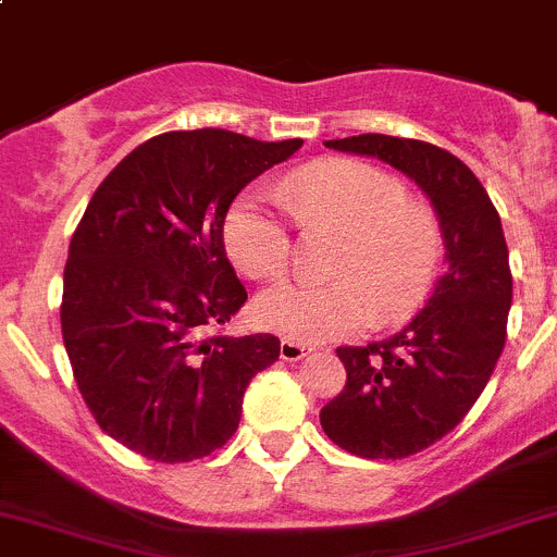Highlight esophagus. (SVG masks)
<instances>
[{"mask_svg":"<svg viewBox=\"0 0 557 557\" xmlns=\"http://www.w3.org/2000/svg\"><path fill=\"white\" fill-rule=\"evenodd\" d=\"M307 354H310V348H305L301 343H294V339H283V343H280V356H283L285 361H299L305 359Z\"/></svg>","mask_w":557,"mask_h":557,"instance_id":"1","label":"esophagus"}]
</instances>
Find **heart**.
<instances>
[{"instance_id": "obj_1", "label": "heart", "mask_w": 557, "mask_h": 557, "mask_svg": "<svg viewBox=\"0 0 557 557\" xmlns=\"http://www.w3.org/2000/svg\"><path fill=\"white\" fill-rule=\"evenodd\" d=\"M277 198L301 228L343 234L334 283H283L256 299V321L301 345L359 337L375 323L413 310L433 285L441 228L433 212L408 201L399 180L370 163L329 160L301 169L277 187ZM225 250L247 277H277L290 261L283 214L247 193L223 225Z\"/></svg>"}]
</instances>
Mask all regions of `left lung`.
<instances>
[{"instance_id":"obj_1","label":"left lung","mask_w":557,"mask_h":557,"mask_svg":"<svg viewBox=\"0 0 557 557\" xmlns=\"http://www.w3.org/2000/svg\"><path fill=\"white\" fill-rule=\"evenodd\" d=\"M329 149L377 158L430 198L446 247V272L397 334L337 348L348 381L321 408L339 449L399 460L457 428L487 386L506 343L509 247L482 182L446 149L394 135H350Z\"/></svg>"}]
</instances>
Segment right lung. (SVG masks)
I'll return each mask as SVG.
<instances>
[{
  "label": "right lung",
  "mask_w": 557,
  "mask_h": 557,
  "mask_svg": "<svg viewBox=\"0 0 557 557\" xmlns=\"http://www.w3.org/2000/svg\"><path fill=\"white\" fill-rule=\"evenodd\" d=\"M301 147L231 129L149 138L102 180L70 239L62 337L81 397L127 449L212 455L239 428L274 334L209 337L247 301L223 245L234 198Z\"/></svg>",
  "instance_id": "add662e5"
}]
</instances>
